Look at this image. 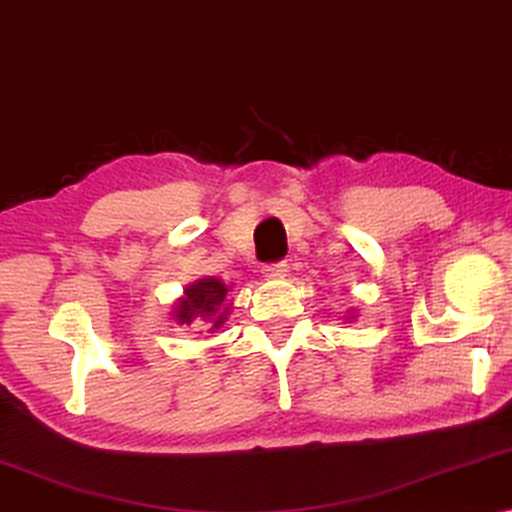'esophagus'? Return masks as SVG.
<instances>
[{"label": "esophagus", "mask_w": 512, "mask_h": 512, "mask_svg": "<svg viewBox=\"0 0 512 512\" xmlns=\"http://www.w3.org/2000/svg\"><path fill=\"white\" fill-rule=\"evenodd\" d=\"M286 270H289V265H286L284 261H279V263H270V265H265V268H263V275H265V277H270V279H277V277H284V275H286Z\"/></svg>", "instance_id": "esophagus-1"}]
</instances>
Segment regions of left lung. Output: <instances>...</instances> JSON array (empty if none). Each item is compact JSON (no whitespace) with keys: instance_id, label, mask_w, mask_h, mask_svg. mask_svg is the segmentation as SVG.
<instances>
[{"instance_id":"8db88e82","label":"left lung","mask_w":512,"mask_h":512,"mask_svg":"<svg viewBox=\"0 0 512 512\" xmlns=\"http://www.w3.org/2000/svg\"><path fill=\"white\" fill-rule=\"evenodd\" d=\"M356 319V314H354V310H349V314L345 317V321H349V324H352V321Z\"/></svg>"}]
</instances>
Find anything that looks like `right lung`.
Listing matches in <instances>:
<instances>
[{
    "label": "right lung",
    "mask_w": 512,
    "mask_h": 512,
    "mask_svg": "<svg viewBox=\"0 0 512 512\" xmlns=\"http://www.w3.org/2000/svg\"><path fill=\"white\" fill-rule=\"evenodd\" d=\"M228 291L230 289L219 277H202L198 282L188 284L184 296L174 303V321L179 326L198 324V328H209V333L219 331L226 324L230 305H233L226 300Z\"/></svg>",
    "instance_id": "obj_1"
}]
</instances>
